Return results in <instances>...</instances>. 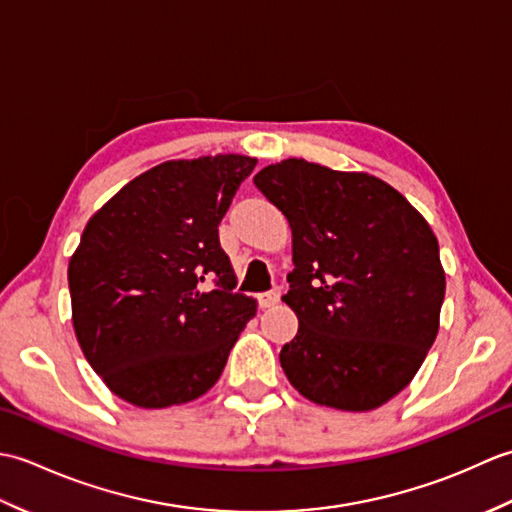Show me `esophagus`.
Wrapping results in <instances>:
<instances>
[{"label":"esophagus","instance_id":"esophagus-1","mask_svg":"<svg viewBox=\"0 0 512 512\" xmlns=\"http://www.w3.org/2000/svg\"><path fill=\"white\" fill-rule=\"evenodd\" d=\"M281 292L279 290H268V292H262V295H257V301H259V308H270L275 306V303L279 301Z\"/></svg>","mask_w":512,"mask_h":512}]
</instances>
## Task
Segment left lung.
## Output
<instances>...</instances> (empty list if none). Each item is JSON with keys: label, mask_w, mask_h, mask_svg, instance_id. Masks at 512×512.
I'll use <instances>...</instances> for the list:
<instances>
[{"label": "left lung", "mask_w": 512, "mask_h": 512, "mask_svg": "<svg viewBox=\"0 0 512 512\" xmlns=\"http://www.w3.org/2000/svg\"><path fill=\"white\" fill-rule=\"evenodd\" d=\"M255 187L292 231L284 301L299 330L279 354L290 385L321 407L385 405L440 328L447 279L429 222L385 180L303 158L264 167Z\"/></svg>", "instance_id": "obj_1"}]
</instances>
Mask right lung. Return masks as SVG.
<instances>
[{
	"label": "right lung",
	"instance_id": "obj_1",
	"mask_svg": "<svg viewBox=\"0 0 512 512\" xmlns=\"http://www.w3.org/2000/svg\"><path fill=\"white\" fill-rule=\"evenodd\" d=\"M255 165L239 154L167 160L85 224L68 264L74 334L129 405L165 409L204 396L257 314L253 297L233 292L217 233Z\"/></svg>",
	"mask_w": 512,
	"mask_h": 512
}]
</instances>
